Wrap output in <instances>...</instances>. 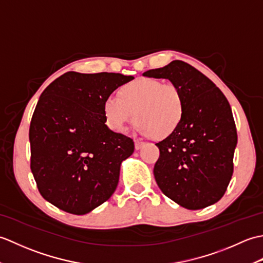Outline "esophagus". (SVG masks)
Wrapping results in <instances>:
<instances>
[{
	"mask_svg": "<svg viewBox=\"0 0 263 263\" xmlns=\"http://www.w3.org/2000/svg\"><path fill=\"white\" fill-rule=\"evenodd\" d=\"M143 144H144V142L141 141V140H139V139H137V140H135V147H136L137 150L140 149V148L143 146Z\"/></svg>",
	"mask_w": 263,
	"mask_h": 263,
	"instance_id": "esophagus-1",
	"label": "esophagus"
}]
</instances>
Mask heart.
<instances>
[{"label":"heart","mask_w":263,"mask_h":263,"mask_svg":"<svg viewBox=\"0 0 263 263\" xmlns=\"http://www.w3.org/2000/svg\"><path fill=\"white\" fill-rule=\"evenodd\" d=\"M103 111L110 130L123 132L136 120L143 135L164 139L180 125L184 115V98L174 83L139 79L123 86L120 97L110 95L106 98Z\"/></svg>","instance_id":"1"}]
</instances>
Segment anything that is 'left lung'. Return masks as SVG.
<instances>
[{
    "label": "left lung",
    "instance_id": "8db88e82",
    "mask_svg": "<svg viewBox=\"0 0 263 263\" xmlns=\"http://www.w3.org/2000/svg\"><path fill=\"white\" fill-rule=\"evenodd\" d=\"M144 77L168 79L182 91L184 115L176 130L156 143L154 175L163 193L186 209H202L225 194L234 171L236 125L227 98L209 78L175 60Z\"/></svg>",
    "mask_w": 263,
    "mask_h": 263
}]
</instances>
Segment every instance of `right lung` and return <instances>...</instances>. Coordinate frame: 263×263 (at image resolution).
Instances as JSON below:
<instances>
[{"label": "right lung", "mask_w": 263, "mask_h": 263, "mask_svg": "<svg viewBox=\"0 0 263 263\" xmlns=\"http://www.w3.org/2000/svg\"><path fill=\"white\" fill-rule=\"evenodd\" d=\"M133 79L70 71L39 97L29 127L30 170L39 193L59 209L85 215L114 193L121 163L135 152V142L109 130L103 105Z\"/></svg>", "instance_id": "add662e5"}]
</instances>
